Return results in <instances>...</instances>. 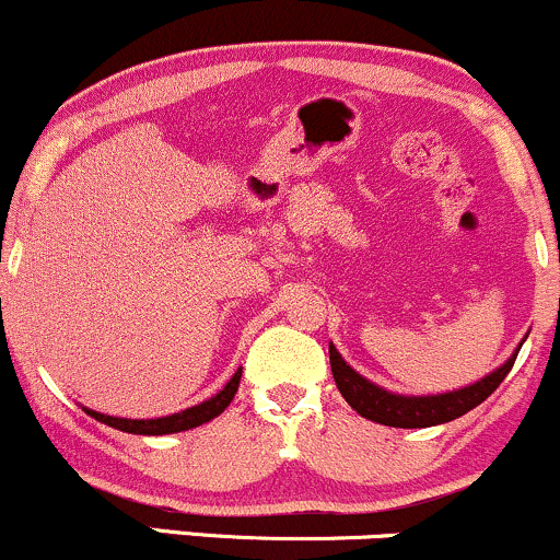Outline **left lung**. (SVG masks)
<instances>
[{"mask_svg":"<svg viewBox=\"0 0 560 560\" xmlns=\"http://www.w3.org/2000/svg\"><path fill=\"white\" fill-rule=\"evenodd\" d=\"M524 345V342H522ZM522 345L516 350H522ZM518 352H513L508 361L494 369L492 374L479 378L477 384H468L464 389L445 392V395H395L376 387L374 382L358 374L355 369L345 363V358L339 355L337 347L329 345V361H331V374L337 382V389L342 392V397L350 402L352 410L363 416V419L384 423V427H397V429H423V427H436V423H447L458 416L468 413V410L477 408L479 402H485L494 389L500 387V382L508 376V371L513 369Z\"/></svg>","mask_w":560,"mask_h":560,"instance_id":"8db88e82","label":"left lung"}]
</instances>
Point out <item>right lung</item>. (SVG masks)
<instances>
[{"mask_svg":"<svg viewBox=\"0 0 560 560\" xmlns=\"http://www.w3.org/2000/svg\"><path fill=\"white\" fill-rule=\"evenodd\" d=\"M240 378H242V369L229 378L226 387L218 392L215 397H210V400H205L199 405H191V408H186V410H178V413H173V416H160V419H115V416H105V413H100V410H89V408H83V410H86L92 419L107 423V427H113V429H120V432H128V434H147V436L176 434V432H186V429H195V427H199V423L213 421L215 416H221L223 410L229 408V402L234 400L236 389H240Z\"/></svg>","mask_w":560,"mask_h":560,"instance_id":"obj_1","label":"right lung"}]
</instances>
